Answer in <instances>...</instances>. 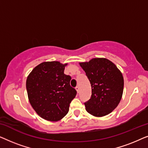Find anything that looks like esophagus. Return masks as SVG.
Returning a JSON list of instances; mask_svg holds the SVG:
<instances>
[{
	"mask_svg": "<svg viewBox=\"0 0 148 148\" xmlns=\"http://www.w3.org/2000/svg\"><path fill=\"white\" fill-rule=\"evenodd\" d=\"M75 90H77V93H79V87L77 86L76 88H75Z\"/></svg>",
	"mask_w": 148,
	"mask_h": 148,
	"instance_id": "1",
	"label": "esophagus"
}]
</instances>
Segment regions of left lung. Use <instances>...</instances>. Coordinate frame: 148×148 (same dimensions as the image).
Masks as SVG:
<instances>
[{"mask_svg": "<svg viewBox=\"0 0 148 148\" xmlns=\"http://www.w3.org/2000/svg\"><path fill=\"white\" fill-rule=\"evenodd\" d=\"M79 64L92 87L91 98L84 102L86 110L95 116L108 114L121 100L124 87L122 73L106 58H93Z\"/></svg>", "mask_w": 148, "mask_h": 148, "instance_id": "1", "label": "left lung"}]
</instances>
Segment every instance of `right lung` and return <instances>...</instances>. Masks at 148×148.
Returning <instances> with one entry per match:
<instances>
[{
    "mask_svg": "<svg viewBox=\"0 0 148 148\" xmlns=\"http://www.w3.org/2000/svg\"><path fill=\"white\" fill-rule=\"evenodd\" d=\"M66 65L58 61L42 62L32 70L26 81L30 104L47 121L63 118L77 94L75 89L70 86L71 76L64 74Z\"/></svg>",
    "mask_w": 148,
    "mask_h": 148,
    "instance_id": "right-lung-1",
    "label": "right lung"
}]
</instances>
